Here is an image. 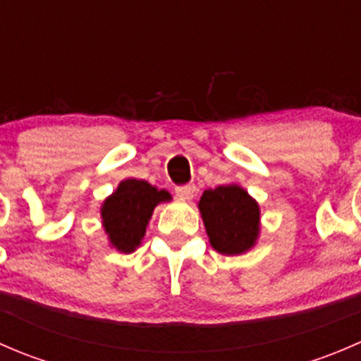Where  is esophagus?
I'll return each mask as SVG.
<instances>
[{
    "mask_svg": "<svg viewBox=\"0 0 361 361\" xmlns=\"http://www.w3.org/2000/svg\"><path fill=\"white\" fill-rule=\"evenodd\" d=\"M195 194V185H183V187H176V195L180 199H190Z\"/></svg>",
    "mask_w": 361,
    "mask_h": 361,
    "instance_id": "esophagus-1",
    "label": "esophagus"
}]
</instances>
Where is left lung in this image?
Listing matches in <instances>:
<instances>
[{
  "label": "left lung",
  "instance_id": "obj_1",
  "mask_svg": "<svg viewBox=\"0 0 361 361\" xmlns=\"http://www.w3.org/2000/svg\"><path fill=\"white\" fill-rule=\"evenodd\" d=\"M197 207L214 251L235 257L257 245L260 238V206L241 185L207 188Z\"/></svg>",
  "mask_w": 361,
  "mask_h": 361
}]
</instances>
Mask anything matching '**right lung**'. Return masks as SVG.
Masks as SVG:
<instances>
[{
    "mask_svg": "<svg viewBox=\"0 0 361 361\" xmlns=\"http://www.w3.org/2000/svg\"><path fill=\"white\" fill-rule=\"evenodd\" d=\"M171 194L145 180H122L101 206V224L111 248L133 253L147 234L148 221L160 202H169Z\"/></svg>",
    "mask_w": 361,
    "mask_h": 361,
    "instance_id": "1",
    "label": "right lung"
}]
</instances>
